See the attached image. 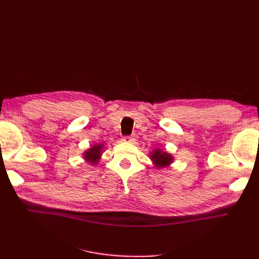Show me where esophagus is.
Masks as SVG:
<instances>
[{"mask_svg":"<svg viewBox=\"0 0 259 259\" xmlns=\"http://www.w3.org/2000/svg\"><path fill=\"white\" fill-rule=\"evenodd\" d=\"M122 140L125 143H133L135 140V137L134 136H124L122 138Z\"/></svg>","mask_w":259,"mask_h":259,"instance_id":"34e87169","label":"esophagus"}]
</instances>
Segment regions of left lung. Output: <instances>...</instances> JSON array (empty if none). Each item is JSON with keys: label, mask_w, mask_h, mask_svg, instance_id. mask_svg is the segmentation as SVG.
I'll list each match as a JSON object with an SVG mask.
<instances>
[{"label": "left lung", "mask_w": 259, "mask_h": 259, "mask_svg": "<svg viewBox=\"0 0 259 259\" xmlns=\"http://www.w3.org/2000/svg\"><path fill=\"white\" fill-rule=\"evenodd\" d=\"M150 159L153 161L154 165L158 168L166 167L173 162V156L166 151H162L161 149H155V150H153L150 155Z\"/></svg>", "instance_id": "1"}]
</instances>
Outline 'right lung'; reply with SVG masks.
Instances as JSON below:
<instances>
[{"label": "right lung", "instance_id": "obj_1", "mask_svg": "<svg viewBox=\"0 0 259 259\" xmlns=\"http://www.w3.org/2000/svg\"><path fill=\"white\" fill-rule=\"evenodd\" d=\"M103 148H104V145H101V144L93 146L91 149H89L88 151H85V153H83L84 159L89 163H92L93 165H95V164H97L100 159L101 150H103Z\"/></svg>", "mask_w": 259, "mask_h": 259}]
</instances>
